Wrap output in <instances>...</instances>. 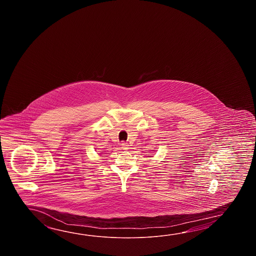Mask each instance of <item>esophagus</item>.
<instances>
[{
	"label": "esophagus",
	"instance_id": "1",
	"mask_svg": "<svg viewBox=\"0 0 256 256\" xmlns=\"http://www.w3.org/2000/svg\"><path fill=\"white\" fill-rule=\"evenodd\" d=\"M120 148H122V150H127V149L129 148V144H128L127 142H122V146H120Z\"/></svg>",
	"mask_w": 256,
	"mask_h": 256
}]
</instances>
